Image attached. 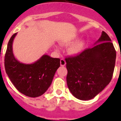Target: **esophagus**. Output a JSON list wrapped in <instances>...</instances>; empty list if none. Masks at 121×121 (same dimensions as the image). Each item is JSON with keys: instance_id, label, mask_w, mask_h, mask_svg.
Returning <instances> with one entry per match:
<instances>
[{"instance_id": "34e87169", "label": "esophagus", "mask_w": 121, "mask_h": 121, "mask_svg": "<svg viewBox=\"0 0 121 121\" xmlns=\"http://www.w3.org/2000/svg\"><path fill=\"white\" fill-rule=\"evenodd\" d=\"M60 65L61 66H65L66 64V62L65 60L63 59H60Z\"/></svg>"}]
</instances>
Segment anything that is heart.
Masks as SVG:
<instances>
[{"instance_id":"b5f03b06","label":"heart","mask_w":121,"mask_h":121,"mask_svg":"<svg viewBox=\"0 0 121 121\" xmlns=\"http://www.w3.org/2000/svg\"><path fill=\"white\" fill-rule=\"evenodd\" d=\"M84 43L83 42H77L76 43H74L73 45H72L70 47V48L68 49V52H69L70 54H73V55L79 54L80 53H81V51L83 50V49H84Z\"/></svg>"}]
</instances>
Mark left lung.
<instances>
[{
    "instance_id": "left-lung-1",
    "label": "left lung",
    "mask_w": 121,
    "mask_h": 121,
    "mask_svg": "<svg viewBox=\"0 0 121 121\" xmlns=\"http://www.w3.org/2000/svg\"><path fill=\"white\" fill-rule=\"evenodd\" d=\"M111 41L107 34L102 31L93 47L65 58L67 85L77 99H93L110 82L116 57Z\"/></svg>"
}]
</instances>
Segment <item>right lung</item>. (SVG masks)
<instances>
[{"instance_id":"right-lung-1","label":"right lung","mask_w":121,"mask_h":121,"mask_svg":"<svg viewBox=\"0 0 121 121\" xmlns=\"http://www.w3.org/2000/svg\"><path fill=\"white\" fill-rule=\"evenodd\" d=\"M17 33L9 39L5 56V68L14 86L21 93L36 98L43 95L51 85L55 73L60 67V59L44 54L31 64L20 62L13 52V42Z\"/></svg>"}]
</instances>
